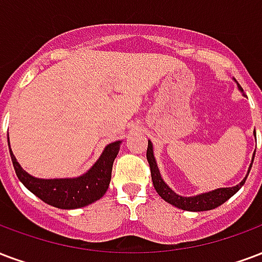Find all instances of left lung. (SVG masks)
I'll return each mask as SVG.
<instances>
[{
  "instance_id": "8db88e82",
  "label": "left lung",
  "mask_w": 262,
  "mask_h": 262,
  "mask_svg": "<svg viewBox=\"0 0 262 262\" xmlns=\"http://www.w3.org/2000/svg\"><path fill=\"white\" fill-rule=\"evenodd\" d=\"M237 87L243 92V89H242L239 84H237ZM147 161H148V165H150L151 169L152 185H154V189L157 190V193L161 195V199H164L166 203L175 205V207H178L180 210L208 211L214 210L216 207H220L221 204H224L225 201L229 200L230 197H232L234 193H237L240 187L245 185L246 179H247V176H249L250 169H251V165H253L254 156H253V160H251V164H250L247 175H246L245 179L240 182L239 185L233 186V187H222V189H216V190L208 191V193H203V194L193 195V197H182V195L176 194L175 191L172 190L169 186L164 182V179L161 178L160 169H158V166H157V161L156 158H154V151H152V144H151V141H148V147H147Z\"/></svg>"
}]
</instances>
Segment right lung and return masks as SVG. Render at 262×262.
Returning a JSON list of instances; mask_svg holds the SVG:
<instances>
[{
	"label": "right lung",
	"mask_w": 262,
	"mask_h": 262,
	"mask_svg": "<svg viewBox=\"0 0 262 262\" xmlns=\"http://www.w3.org/2000/svg\"><path fill=\"white\" fill-rule=\"evenodd\" d=\"M8 146H9V137H8ZM119 147H121V141L108 144L102 151L101 157L84 175L79 178H71V179L34 178L22 169L11 148L9 152L17 179L22 182L26 189L52 207L62 210H73L92 204L105 194L111 182L112 164L118 156Z\"/></svg>",
	"instance_id": "obj_1"
}]
</instances>
